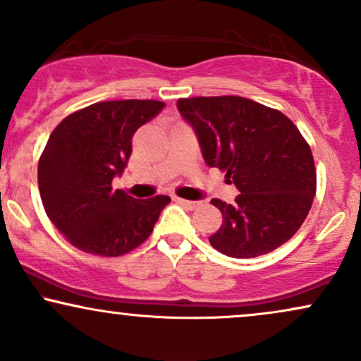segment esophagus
I'll return each mask as SVG.
<instances>
[{
  "mask_svg": "<svg viewBox=\"0 0 361 361\" xmlns=\"http://www.w3.org/2000/svg\"><path fill=\"white\" fill-rule=\"evenodd\" d=\"M175 200L178 202V204H181L183 207H186V209H195V207L198 205V202H192V200H185V198H175Z\"/></svg>",
  "mask_w": 361,
  "mask_h": 361,
  "instance_id": "obj_1",
  "label": "esophagus"
}]
</instances>
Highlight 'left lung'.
<instances>
[{"mask_svg":"<svg viewBox=\"0 0 361 361\" xmlns=\"http://www.w3.org/2000/svg\"><path fill=\"white\" fill-rule=\"evenodd\" d=\"M193 128L207 166L226 171L239 195L214 198L222 226L209 241L231 258H255L287 243L307 217L316 168L299 128L279 110L243 97L176 102Z\"/></svg>","mask_w":361,"mask_h":361,"instance_id":"8db88e82","label":"left lung"}]
</instances>
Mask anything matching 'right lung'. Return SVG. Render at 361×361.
Masks as SVG:
<instances>
[{
	"label": "right lung",
	"instance_id": "1",
	"mask_svg": "<svg viewBox=\"0 0 361 361\" xmlns=\"http://www.w3.org/2000/svg\"><path fill=\"white\" fill-rule=\"evenodd\" d=\"M163 109L156 100L100 102L54 128L39 161V190L49 219L78 250L120 256L151 235L171 198L139 200L111 181L127 168L135 130Z\"/></svg>",
	"mask_w": 361,
	"mask_h": 361
}]
</instances>
